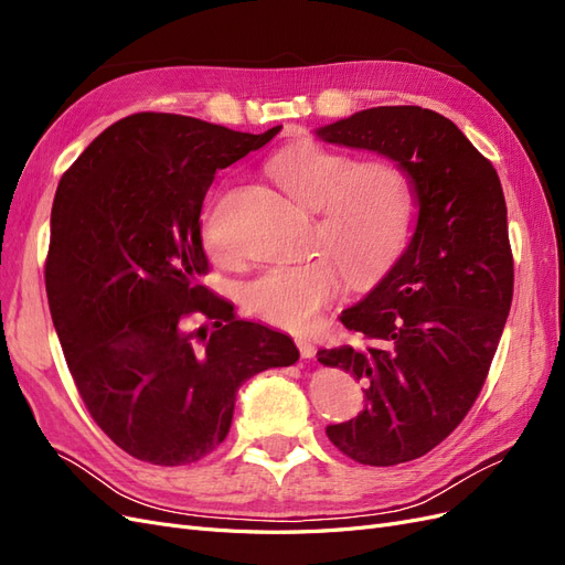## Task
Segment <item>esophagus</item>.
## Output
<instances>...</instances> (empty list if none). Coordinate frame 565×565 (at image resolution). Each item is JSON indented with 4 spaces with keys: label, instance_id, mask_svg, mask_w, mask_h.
<instances>
[{
    "label": "esophagus",
    "instance_id": "1",
    "mask_svg": "<svg viewBox=\"0 0 565 565\" xmlns=\"http://www.w3.org/2000/svg\"><path fill=\"white\" fill-rule=\"evenodd\" d=\"M297 349H299L301 358H313V355H316V347H313L311 339L299 337V339H297Z\"/></svg>",
    "mask_w": 565,
    "mask_h": 565
}]
</instances>
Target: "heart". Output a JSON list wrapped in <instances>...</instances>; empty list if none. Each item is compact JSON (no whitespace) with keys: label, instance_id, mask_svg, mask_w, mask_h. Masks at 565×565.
I'll return each instance as SVG.
<instances>
[{"label":"heart","instance_id":"b5f03b06","mask_svg":"<svg viewBox=\"0 0 565 565\" xmlns=\"http://www.w3.org/2000/svg\"><path fill=\"white\" fill-rule=\"evenodd\" d=\"M268 169L289 195L318 212L313 245L329 254L266 266L245 282L243 303L268 324L303 332L341 292L344 273L353 282H370L396 264L413 228V181L398 162H358L316 143L280 152ZM204 241L224 252L212 214Z\"/></svg>","mask_w":565,"mask_h":565}]
</instances>
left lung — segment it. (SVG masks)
Instances as JSON below:
<instances>
[{
	"label": "left lung",
	"instance_id": "8db88e82",
	"mask_svg": "<svg viewBox=\"0 0 565 565\" xmlns=\"http://www.w3.org/2000/svg\"><path fill=\"white\" fill-rule=\"evenodd\" d=\"M318 136L398 162L417 198L407 249L339 316L361 344L318 351V363L351 372L365 393L361 415L328 426L332 446L358 465H403L457 429L498 351L514 297L502 183L467 136L429 108H370Z\"/></svg>",
	"mask_w": 565,
	"mask_h": 565
}]
</instances>
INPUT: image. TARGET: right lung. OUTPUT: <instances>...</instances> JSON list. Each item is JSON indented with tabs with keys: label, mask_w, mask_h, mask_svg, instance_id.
I'll return each instance as SVG.
<instances>
[{
	"label": "right lung",
	"mask_w": 565,
	"mask_h": 565,
	"mask_svg": "<svg viewBox=\"0 0 565 565\" xmlns=\"http://www.w3.org/2000/svg\"><path fill=\"white\" fill-rule=\"evenodd\" d=\"M280 127L243 134L174 113L100 131L61 177L44 264L49 311L92 419L117 448L183 467L226 440L235 393L299 361L295 341L241 320L200 285V212L216 169ZM203 324L190 330V318Z\"/></svg>",
	"instance_id": "add662e5"
}]
</instances>
